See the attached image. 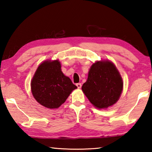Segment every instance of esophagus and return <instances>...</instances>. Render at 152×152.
Listing matches in <instances>:
<instances>
[{
  "mask_svg": "<svg viewBox=\"0 0 152 152\" xmlns=\"http://www.w3.org/2000/svg\"><path fill=\"white\" fill-rule=\"evenodd\" d=\"M76 86H77V87H78V88H80L82 87V84L80 83H78V84H76Z\"/></svg>",
  "mask_w": 152,
  "mask_h": 152,
  "instance_id": "esophagus-1",
  "label": "esophagus"
}]
</instances>
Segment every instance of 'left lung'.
<instances>
[{
	"instance_id": "8db88e82",
	"label": "left lung",
	"mask_w": 152,
	"mask_h": 152,
	"mask_svg": "<svg viewBox=\"0 0 152 152\" xmlns=\"http://www.w3.org/2000/svg\"><path fill=\"white\" fill-rule=\"evenodd\" d=\"M123 82L119 70L111 61H96L91 66L82 92L92 104L99 109H107L119 99Z\"/></svg>"
}]
</instances>
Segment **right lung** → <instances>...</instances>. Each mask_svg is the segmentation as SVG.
I'll use <instances>...</instances> for the list:
<instances>
[{
  "instance_id": "1",
  "label": "right lung",
  "mask_w": 152,
  "mask_h": 152,
  "mask_svg": "<svg viewBox=\"0 0 152 152\" xmlns=\"http://www.w3.org/2000/svg\"><path fill=\"white\" fill-rule=\"evenodd\" d=\"M76 88L70 78L61 72L58 60H48L41 63L31 81V90L34 99L42 106L50 109L60 107Z\"/></svg>"
}]
</instances>
